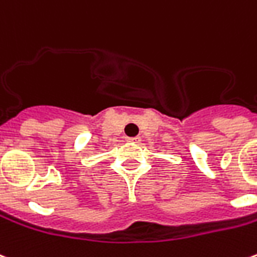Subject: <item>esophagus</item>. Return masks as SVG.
Instances as JSON below:
<instances>
[{
  "label": "esophagus",
  "mask_w": 257,
  "mask_h": 257,
  "mask_svg": "<svg viewBox=\"0 0 257 257\" xmlns=\"http://www.w3.org/2000/svg\"><path fill=\"white\" fill-rule=\"evenodd\" d=\"M128 141L135 142V143H139V142H141V138H138V136H136V138H128Z\"/></svg>",
  "instance_id": "1"
}]
</instances>
